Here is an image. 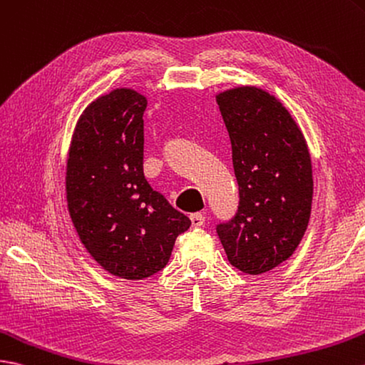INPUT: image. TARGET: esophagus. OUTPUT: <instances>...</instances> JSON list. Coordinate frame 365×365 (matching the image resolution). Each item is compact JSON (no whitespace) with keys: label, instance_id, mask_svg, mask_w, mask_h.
<instances>
[{"label":"esophagus","instance_id":"obj_1","mask_svg":"<svg viewBox=\"0 0 365 365\" xmlns=\"http://www.w3.org/2000/svg\"><path fill=\"white\" fill-rule=\"evenodd\" d=\"M190 219H191V227L192 228H199V227L203 225V222H205V216L200 215V213H192L190 216Z\"/></svg>","mask_w":365,"mask_h":365}]
</instances>
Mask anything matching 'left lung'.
<instances>
[{
  "instance_id": "obj_1",
  "label": "left lung",
  "mask_w": 365,
  "mask_h": 365,
  "mask_svg": "<svg viewBox=\"0 0 365 365\" xmlns=\"http://www.w3.org/2000/svg\"><path fill=\"white\" fill-rule=\"evenodd\" d=\"M240 186L238 213L216 227L230 264L269 272L289 258L311 216L312 166L300 127L279 101L258 87L219 93Z\"/></svg>"
}]
</instances>
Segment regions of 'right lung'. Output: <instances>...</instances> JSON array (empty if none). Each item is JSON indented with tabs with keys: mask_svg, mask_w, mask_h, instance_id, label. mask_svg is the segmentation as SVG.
<instances>
[{
	"mask_svg": "<svg viewBox=\"0 0 365 365\" xmlns=\"http://www.w3.org/2000/svg\"><path fill=\"white\" fill-rule=\"evenodd\" d=\"M148 101L116 88L83 110L66 162L68 211L82 244L115 277L162 270L191 221L150 188L143 173Z\"/></svg>",
	"mask_w": 365,
	"mask_h": 365,
	"instance_id": "right-lung-1",
	"label": "right lung"
}]
</instances>
